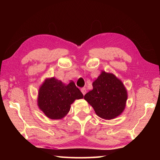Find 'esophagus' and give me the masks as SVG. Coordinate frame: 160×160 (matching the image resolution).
Masks as SVG:
<instances>
[{
    "label": "esophagus",
    "instance_id": "1",
    "mask_svg": "<svg viewBox=\"0 0 160 160\" xmlns=\"http://www.w3.org/2000/svg\"><path fill=\"white\" fill-rule=\"evenodd\" d=\"M80 90H81V92H82L83 95H85V94H86V89L85 88H81Z\"/></svg>",
    "mask_w": 160,
    "mask_h": 160
}]
</instances>
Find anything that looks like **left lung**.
Returning a JSON list of instances; mask_svg holds the SVG:
<instances>
[{"mask_svg":"<svg viewBox=\"0 0 160 160\" xmlns=\"http://www.w3.org/2000/svg\"><path fill=\"white\" fill-rule=\"evenodd\" d=\"M92 86V90L85 94L84 99L93 107L97 116L112 120L123 113L128 93L122 81L112 72L102 70Z\"/></svg>","mask_w":160,"mask_h":160,"instance_id":"left-lung-1","label":"left lung"}]
</instances>
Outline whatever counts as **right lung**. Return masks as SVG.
I'll list each match as a JSON object with an SVG mask.
<instances>
[{"instance_id":"obj_1","label":"right lung","mask_w":160,"mask_h":160,"mask_svg":"<svg viewBox=\"0 0 160 160\" xmlns=\"http://www.w3.org/2000/svg\"><path fill=\"white\" fill-rule=\"evenodd\" d=\"M82 98V93L72 80L66 85L54 77L48 78L40 85L37 105L46 116L56 120L68 114L75 99Z\"/></svg>"}]
</instances>
